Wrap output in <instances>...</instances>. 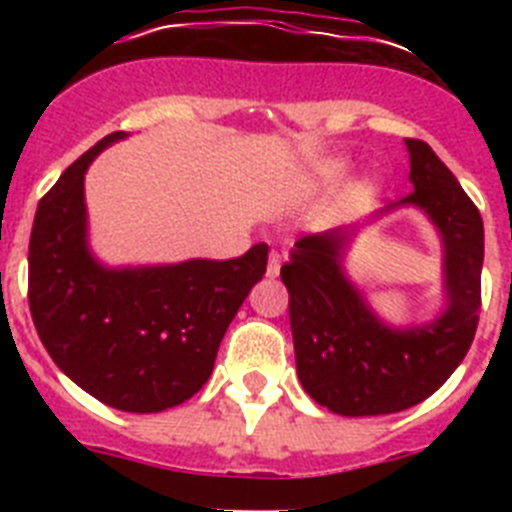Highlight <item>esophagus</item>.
Returning a JSON list of instances; mask_svg holds the SVG:
<instances>
[{
	"label": "esophagus",
	"mask_w": 512,
	"mask_h": 512,
	"mask_svg": "<svg viewBox=\"0 0 512 512\" xmlns=\"http://www.w3.org/2000/svg\"><path fill=\"white\" fill-rule=\"evenodd\" d=\"M279 269H282V253L271 251L269 253V264H266V277H277Z\"/></svg>",
	"instance_id": "esophagus-1"
}]
</instances>
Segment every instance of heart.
<instances>
[{"label": "heart", "instance_id": "b5f03b06", "mask_svg": "<svg viewBox=\"0 0 512 512\" xmlns=\"http://www.w3.org/2000/svg\"><path fill=\"white\" fill-rule=\"evenodd\" d=\"M338 171H341V164H323L318 169V174H320V179H330V176H336Z\"/></svg>", "mask_w": 512, "mask_h": 512}]
</instances>
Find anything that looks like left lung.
Segmentation results:
<instances>
[{"label": "left lung", "instance_id": "8db88e82", "mask_svg": "<svg viewBox=\"0 0 512 512\" xmlns=\"http://www.w3.org/2000/svg\"><path fill=\"white\" fill-rule=\"evenodd\" d=\"M415 192L379 210L418 207L441 235L446 305L431 323L395 328L369 307L343 269L354 228L300 238L282 266L297 377L330 413L361 418L408 410L467 356L482 302L485 225L467 192L423 140H405Z\"/></svg>", "mask_w": 512, "mask_h": 512}]
</instances>
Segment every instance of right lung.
I'll return each mask as SVG.
<instances>
[{"label":"right lung","mask_w":512,"mask_h":512,"mask_svg":"<svg viewBox=\"0 0 512 512\" xmlns=\"http://www.w3.org/2000/svg\"><path fill=\"white\" fill-rule=\"evenodd\" d=\"M128 133L76 158L40 200L27 253V300L45 351L110 408L161 413L202 390L230 320L264 277L269 246L228 261L104 266L89 248L84 174Z\"/></svg>","instance_id":"1"}]
</instances>
